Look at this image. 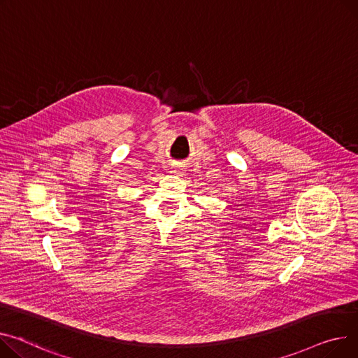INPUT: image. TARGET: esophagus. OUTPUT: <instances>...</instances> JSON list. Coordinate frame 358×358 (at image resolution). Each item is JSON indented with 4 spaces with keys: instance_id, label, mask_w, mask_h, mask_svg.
Returning a JSON list of instances; mask_svg holds the SVG:
<instances>
[{
    "instance_id": "obj_1",
    "label": "esophagus",
    "mask_w": 358,
    "mask_h": 358,
    "mask_svg": "<svg viewBox=\"0 0 358 358\" xmlns=\"http://www.w3.org/2000/svg\"><path fill=\"white\" fill-rule=\"evenodd\" d=\"M170 173L174 174V176H178V177L184 176V170H182V166H180V165H173L170 169Z\"/></svg>"
}]
</instances>
